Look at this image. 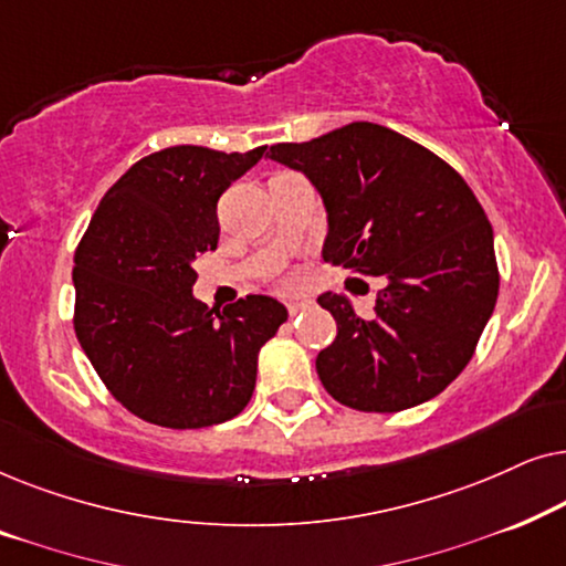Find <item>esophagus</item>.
<instances>
[{"mask_svg":"<svg viewBox=\"0 0 566 566\" xmlns=\"http://www.w3.org/2000/svg\"><path fill=\"white\" fill-rule=\"evenodd\" d=\"M308 308V301H289V314L291 316H296V314H301V312H306Z\"/></svg>","mask_w":566,"mask_h":566,"instance_id":"obj_1","label":"esophagus"}]
</instances>
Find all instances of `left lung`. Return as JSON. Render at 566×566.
Segmentation results:
<instances>
[{
	"instance_id": "8db88e82",
	"label": "left lung",
	"mask_w": 566,
	"mask_h": 566,
	"mask_svg": "<svg viewBox=\"0 0 566 566\" xmlns=\"http://www.w3.org/2000/svg\"><path fill=\"white\" fill-rule=\"evenodd\" d=\"M327 208L324 260L384 275L374 316L322 293L335 343L316 374L339 405L401 412L438 397L467 368L497 304L500 273L484 208L451 165L378 123H347L304 144L270 146Z\"/></svg>"
}]
</instances>
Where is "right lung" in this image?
<instances>
[{
  "label": "right lung",
  "mask_w": 566,
  "mask_h": 566,
  "mask_svg": "<svg viewBox=\"0 0 566 566\" xmlns=\"http://www.w3.org/2000/svg\"><path fill=\"white\" fill-rule=\"evenodd\" d=\"M169 146L138 159L99 200L74 252V332L107 391L151 424L198 430L252 399L260 347L289 319L281 301L213 312L192 262L219 244L216 203L265 157Z\"/></svg>",
  "instance_id": "right-lung-1"
}]
</instances>
